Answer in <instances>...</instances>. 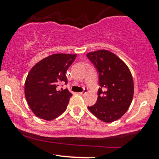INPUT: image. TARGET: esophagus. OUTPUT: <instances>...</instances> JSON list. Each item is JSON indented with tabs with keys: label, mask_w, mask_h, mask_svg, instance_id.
<instances>
[{
	"label": "esophagus",
	"mask_w": 159,
	"mask_h": 159,
	"mask_svg": "<svg viewBox=\"0 0 159 159\" xmlns=\"http://www.w3.org/2000/svg\"><path fill=\"white\" fill-rule=\"evenodd\" d=\"M86 91H87V89H84V91H81V92H80L79 94H80V95H84V94H86Z\"/></svg>",
	"instance_id": "obj_1"
}]
</instances>
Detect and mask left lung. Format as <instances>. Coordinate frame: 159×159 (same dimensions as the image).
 I'll use <instances>...</instances> for the list:
<instances>
[{"mask_svg":"<svg viewBox=\"0 0 159 159\" xmlns=\"http://www.w3.org/2000/svg\"><path fill=\"white\" fill-rule=\"evenodd\" d=\"M87 57L98 74V99L90 111L101 121L112 122L129 109L134 94V83L127 65L106 50L90 52Z\"/></svg>","mask_w":159,"mask_h":159,"instance_id":"obj_1","label":"left lung"}]
</instances>
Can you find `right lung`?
Returning a JSON list of instances; mask_svg holds the SVG:
<instances>
[{
    "label": "right lung",
    "mask_w": 159,
    "mask_h": 159,
    "mask_svg": "<svg viewBox=\"0 0 159 159\" xmlns=\"http://www.w3.org/2000/svg\"><path fill=\"white\" fill-rule=\"evenodd\" d=\"M76 56L52 54L30 70L25 81V94L30 108L37 117L51 121L66 110L72 94L67 89H60L59 85L61 83L68 84L65 73Z\"/></svg>",
    "instance_id": "right-lung-1"
}]
</instances>
